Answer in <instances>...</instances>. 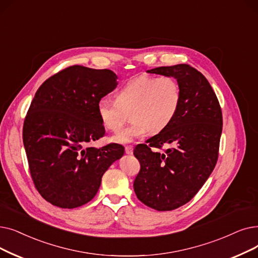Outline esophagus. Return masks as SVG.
Wrapping results in <instances>:
<instances>
[{"label":"esophagus","mask_w":258,"mask_h":258,"mask_svg":"<svg viewBox=\"0 0 258 258\" xmlns=\"http://www.w3.org/2000/svg\"><path fill=\"white\" fill-rule=\"evenodd\" d=\"M133 147L132 145H127V147H125V153L127 154V155H132L133 154Z\"/></svg>","instance_id":"obj_1"}]
</instances>
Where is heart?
I'll return each instance as SVG.
<instances>
[{"label":"heart","instance_id":"heart-1","mask_svg":"<svg viewBox=\"0 0 258 258\" xmlns=\"http://www.w3.org/2000/svg\"><path fill=\"white\" fill-rule=\"evenodd\" d=\"M180 101V86L173 78L142 76L117 91L115 101L100 99L97 115L104 128L117 132L130 113L131 124L111 137V141L125 144L149 131L152 134L164 131L176 117Z\"/></svg>","mask_w":258,"mask_h":258}]
</instances>
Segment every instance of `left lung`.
I'll use <instances>...</instances> for the list:
<instances>
[{"mask_svg":"<svg viewBox=\"0 0 258 258\" xmlns=\"http://www.w3.org/2000/svg\"><path fill=\"white\" fill-rule=\"evenodd\" d=\"M148 73L175 78L181 101L171 124L134 150L141 166L134 191L145 206L172 211L188 203L214 170L222 114L209 81L194 67L177 64ZM163 145L171 148L161 153L156 151Z\"/></svg>","mask_w":258,"mask_h":258,"instance_id":"left-lung-1","label":"left lung"}]
</instances>
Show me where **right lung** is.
Wrapping results in <instances>:
<instances>
[{
    "label": "right lung",
    "instance_id": "add662e5",
    "mask_svg": "<svg viewBox=\"0 0 258 258\" xmlns=\"http://www.w3.org/2000/svg\"><path fill=\"white\" fill-rule=\"evenodd\" d=\"M117 79L109 70L74 65L50 77L33 97L23 143L33 183L51 205L74 209L87 204L103 174L124 154L117 143L85 149L104 136L97 104L117 87Z\"/></svg>",
    "mask_w": 258,
    "mask_h": 258
}]
</instances>
